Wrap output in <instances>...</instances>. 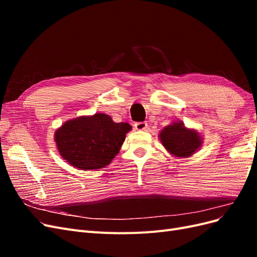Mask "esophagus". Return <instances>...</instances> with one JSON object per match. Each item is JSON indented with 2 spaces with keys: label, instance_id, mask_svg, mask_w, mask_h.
Returning <instances> with one entry per match:
<instances>
[{
  "label": "esophagus",
  "instance_id": "obj_1",
  "mask_svg": "<svg viewBox=\"0 0 257 257\" xmlns=\"http://www.w3.org/2000/svg\"><path fill=\"white\" fill-rule=\"evenodd\" d=\"M134 126H135V128L137 131H145L147 128V126H148V123L144 122V121L143 122H136L134 124Z\"/></svg>",
  "mask_w": 257,
  "mask_h": 257
}]
</instances>
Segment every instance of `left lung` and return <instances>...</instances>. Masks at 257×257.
<instances>
[{
	"label": "left lung",
	"instance_id": "1",
	"mask_svg": "<svg viewBox=\"0 0 257 257\" xmlns=\"http://www.w3.org/2000/svg\"><path fill=\"white\" fill-rule=\"evenodd\" d=\"M160 139L166 149L176 157L188 158L201 145V138L195 131L188 130L181 122H174L161 132Z\"/></svg>",
	"mask_w": 257,
	"mask_h": 257
}]
</instances>
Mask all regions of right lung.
Wrapping results in <instances>:
<instances>
[{
    "instance_id": "add662e5",
    "label": "right lung",
    "mask_w": 257,
    "mask_h": 257,
    "mask_svg": "<svg viewBox=\"0 0 257 257\" xmlns=\"http://www.w3.org/2000/svg\"><path fill=\"white\" fill-rule=\"evenodd\" d=\"M131 130L128 123H115L108 114L95 113L65 122L54 139L61 157L69 164L92 170L109 164Z\"/></svg>"
}]
</instances>
